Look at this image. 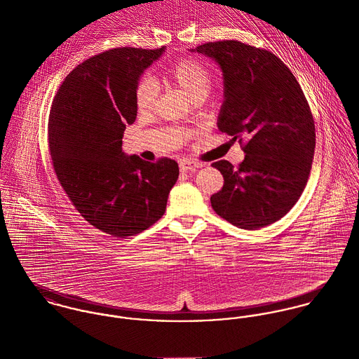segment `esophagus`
<instances>
[{"instance_id":"1","label":"esophagus","mask_w":359,"mask_h":359,"mask_svg":"<svg viewBox=\"0 0 359 359\" xmlns=\"http://www.w3.org/2000/svg\"><path fill=\"white\" fill-rule=\"evenodd\" d=\"M201 167H203V163H199V161H192V160H181L180 161V170L182 172L195 171V170H198Z\"/></svg>"}]
</instances>
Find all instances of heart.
<instances>
[{"label":"heart","instance_id":"b5f03b06","mask_svg":"<svg viewBox=\"0 0 359 359\" xmlns=\"http://www.w3.org/2000/svg\"><path fill=\"white\" fill-rule=\"evenodd\" d=\"M174 86L181 88L194 102L205 101L212 86V74L203 62L192 57L177 60L168 70ZM158 98V86L152 77L144 76L135 87L134 101L140 113L151 111Z\"/></svg>","mask_w":359,"mask_h":359}]
</instances>
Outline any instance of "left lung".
Listing matches in <instances>:
<instances>
[{"mask_svg":"<svg viewBox=\"0 0 359 359\" xmlns=\"http://www.w3.org/2000/svg\"><path fill=\"white\" fill-rule=\"evenodd\" d=\"M215 60L224 77L218 130L246 154L235 168L211 165L224 187L210 198L214 211L242 229L264 228L300 199L315 151V124L304 93L290 69L272 52L224 40L194 50Z\"/></svg>","mask_w":359,"mask_h":359,"instance_id":"obj_1","label":"left lung"}]
</instances>
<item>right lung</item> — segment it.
<instances>
[{
  "label": "right lung",
  "instance_id": "add662e5",
  "mask_svg": "<svg viewBox=\"0 0 359 359\" xmlns=\"http://www.w3.org/2000/svg\"><path fill=\"white\" fill-rule=\"evenodd\" d=\"M113 48L72 70L50 113L48 141L56 177L76 210L104 233L127 238L152 226L178 180L175 160L156 163L123 152L127 124L137 117L141 74L164 52Z\"/></svg>",
  "mask_w": 359,
  "mask_h": 359
}]
</instances>
